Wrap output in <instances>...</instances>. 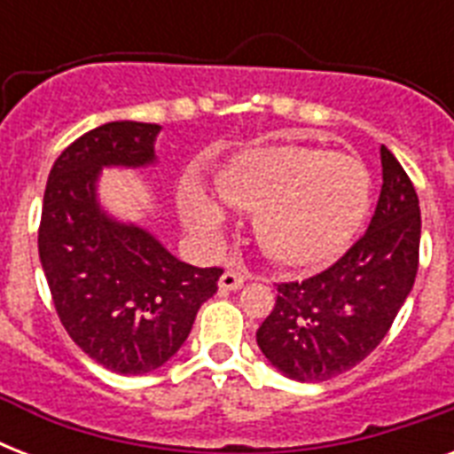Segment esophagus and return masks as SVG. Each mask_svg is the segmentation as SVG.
Listing matches in <instances>:
<instances>
[{
    "label": "esophagus",
    "mask_w": 454,
    "mask_h": 454,
    "mask_svg": "<svg viewBox=\"0 0 454 454\" xmlns=\"http://www.w3.org/2000/svg\"><path fill=\"white\" fill-rule=\"evenodd\" d=\"M242 285H245V276H242L240 270L228 269L223 270V276L219 278L221 292H235V290H240Z\"/></svg>",
    "instance_id": "34e87169"
}]
</instances>
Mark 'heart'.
Wrapping results in <instances>:
<instances>
[{
    "label": "heart",
    "mask_w": 454,
    "mask_h": 454,
    "mask_svg": "<svg viewBox=\"0 0 454 454\" xmlns=\"http://www.w3.org/2000/svg\"><path fill=\"white\" fill-rule=\"evenodd\" d=\"M216 194L185 181L178 207L200 240L219 245L231 228L226 204L254 214L262 247L287 269L334 262L365 219L372 178L363 160L316 145L285 144L242 155L216 181Z\"/></svg>",
    "instance_id": "1"
}]
</instances>
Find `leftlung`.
Segmentation results:
<instances>
[{"instance_id":"1","label":"left lung","mask_w":454,"mask_h":454,"mask_svg":"<svg viewBox=\"0 0 454 454\" xmlns=\"http://www.w3.org/2000/svg\"><path fill=\"white\" fill-rule=\"evenodd\" d=\"M381 192L367 233L323 273L278 285L256 344L278 372L327 381L380 346L408 299L419 262L422 216L415 185L381 145Z\"/></svg>"}]
</instances>
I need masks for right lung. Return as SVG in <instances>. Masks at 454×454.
<instances>
[{"label":"right lung","instance_id":"right-lung-1","mask_svg":"<svg viewBox=\"0 0 454 454\" xmlns=\"http://www.w3.org/2000/svg\"><path fill=\"white\" fill-rule=\"evenodd\" d=\"M160 131L131 120L87 131L53 162L42 205L39 262L60 323L89 358L117 374L162 367L223 273L181 262L98 200L103 169L157 164Z\"/></svg>","mask_w":454,"mask_h":454}]
</instances>
